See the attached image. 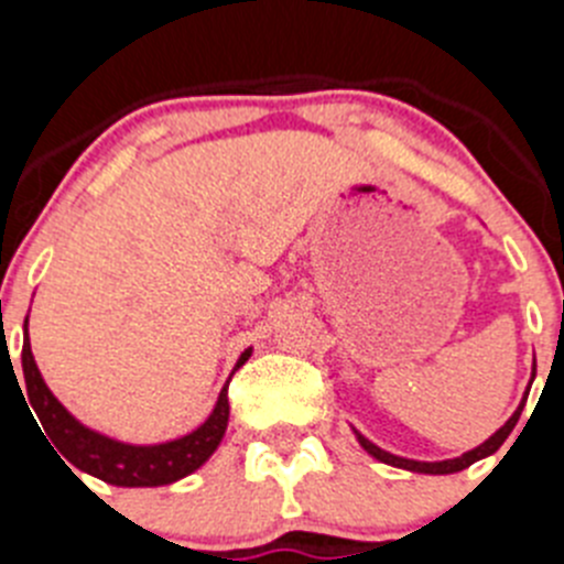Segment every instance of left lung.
Wrapping results in <instances>:
<instances>
[{
  "label": "left lung",
  "mask_w": 564,
  "mask_h": 564,
  "mask_svg": "<svg viewBox=\"0 0 564 564\" xmlns=\"http://www.w3.org/2000/svg\"><path fill=\"white\" fill-rule=\"evenodd\" d=\"M536 376V361H534V372H531V381H534ZM528 401V390H525V398H522V403L517 406V412L511 417H508L506 423H502L500 430L495 432V435L488 437V441H482L477 449L471 452H463L460 457H452V460H435V463H426V460H410V457H398L392 455V452H383L381 446H376L372 441H367V437L361 435V432H356L358 443H361V449L367 452V455H372L376 460L387 463V466H395V468H406V471H417V475H455V471H463V468H468L471 463L482 460V457L495 455L497 449H500L502 443H506V437L511 435V430L517 426V421H520L522 415V406H525Z\"/></svg>",
  "instance_id": "obj_1"
}]
</instances>
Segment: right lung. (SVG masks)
Returning a JSON list of instances; mask_svg holds the SVG:
<instances>
[{
	"label": "right lung",
	"mask_w": 564,
	"mask_h": 564,
	"mask_svg": "<svg viewBox=\"0 0 564 564\" xmlns=\"http://www.w3.org/2000/svg\"><path fill=\"white\" fill-rule=\"evenodd\" d=\"M248 358H251V347L237 358V367H234V370H239ZM10 367H13V364H10ZM22 372V398H28L24 403H30V410L36 412L39 423H42V430L44 435L50 437V443L58 446L62 457L69 462L70 466L82 468V471L109 482V486H169V482L181 480V477L197 471V468L217 452L223 435H226L228 383L220 390V398L214 403L212 415H208L197 430L177 437V441L152 443V446H134V443H121L115 441V437L101 435V432L89 430V426H84L82 421H76V417L64 410L62 401H58V398L50 392L47 383H44L42 372H39L36 367V358H33V350H30L28 318H24ZM13 376H17V372H13ZM19 390H22V387H19ZM69 471H73V468H69Z\"/></svg>",
	"instance_id": "obj_1"
}]
</instances>
